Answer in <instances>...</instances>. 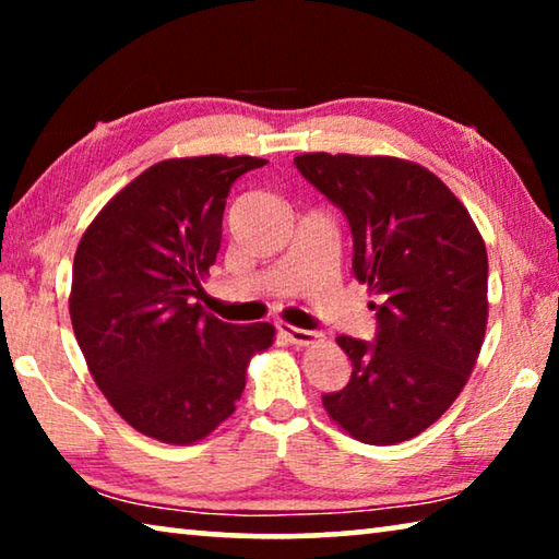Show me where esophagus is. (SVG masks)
Masks as SVG:
<instances>
[{"label": "esophagus", "mask_w": 559, "mask_h": 559, "mask_svg": "<svg viewBox=\"0 0 559 559\" xmlns=\"http://www.w3.org/2000/svg\"><path fill=\"white\" fill-rule=\"evenodd\" d=\"M278 333L288 340V343L293 345H313L320 340L318 333H313V330H302V328H296V325H288V323H281L278 325Z\"/></svg>", "instance_id": "esophagus-1"}]
</instances>
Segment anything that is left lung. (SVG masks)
<instances>
[{"label": "left lung", "mask_w": 559, "mask_h": 559, "mask_svg": "<svg viewBox=\"0 0 559 559\" xmlns=\"http://www.w3.org/2000/svg\"><path fill=\"white\" fill-rule=\"evenodd\" d=\"M293 163L345 212L353 271L377 300V343L337 337L353 377L323 396L325 412L362 443L409 441L476 367L488 323L484 236L459 197L409 159L302 153Z\"/></svg>", "instance_id": "8db88e82"}]
</instances>
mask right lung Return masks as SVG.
I'll use <instances>...</instances> for the list:
<instances>
[{
    "instance_id": "1",
    "label": "right lung",
    "mask_w": 559,
    "mask_h": 559,
    "mask_svg": "<svg viewBox=\"0 0 559 559\" xmlns=\"http://www.w3.org/2000/svg\"><path fill=\"white\" fill-rule=\"evenodd\" d=\"M266 159L173 157L103 206L73 257L69 313L88 372L112 409L150 439L189 447L229 419L271 323L204 313L231 185Z\"/></svg>"
}]
</instances>
